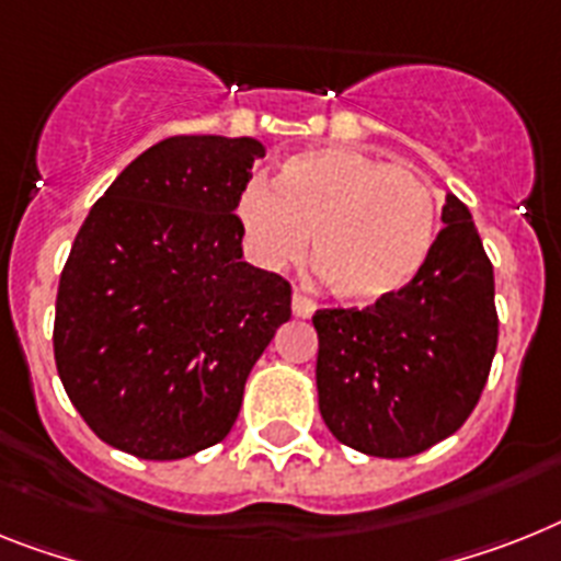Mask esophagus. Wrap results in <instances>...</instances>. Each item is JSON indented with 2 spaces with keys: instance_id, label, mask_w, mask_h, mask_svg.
<instances>
[{
  "instance_id": "esophagus-1",
  "label": "esophagus",
  "mask_w": 561,
  "mask_h": 561,
  "mask_svg": "<svg viewBox=\"0 0 561 561\" xmlns=\"http://www.w3.org/2000/svg\"><path fill=\"white\" fill-rule=\"evenodd\" d=\"M291 312L298 314V318H312L314 312V300L307 298L304 291L295 289V295H291Z\"/></svg>"
}]
</instances>
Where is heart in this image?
<instances>
[{"label": "heart", "instance_id": "obj_1", "mask_svg": "<svg viewBox=\"0 0 561 561\" xmlns=\"http://www.w3.org/2000/svg\"><path fill=\"white\" fill-rule=\"evenodd\" d=\"M247 252L266 270L312 261L337 298L375 304L415 280L438 229L424 174L353 146L309 148L252 183L234 206Z\"/></svg>", "mask_w": 561, "mask_h": 561}]
</instances>
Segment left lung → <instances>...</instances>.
<instances>
[{
  "label": "left lung",
  "instance_id": "obj_1",
  "mask_svg": "<svg viewBox=\"0 0 561 561\" xmlns=\"http://www.w3.org/2000/svg\"><path fill=\"white\" fill-rule=\"evenodd\" d=\"M424 270L367 309H318V407L332 436L407 458L453 436L479 404L499 344L493 263L447 194Z\"/></svg>",
  "mask_w": 561,
  "mask_h": 561
}]
</instances>
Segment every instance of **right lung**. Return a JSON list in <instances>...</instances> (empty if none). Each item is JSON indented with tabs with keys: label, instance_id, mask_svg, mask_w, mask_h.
<instances>
[{
	"label": "right lung",
	"instance_id": "right-lung-1",
	"mask_svg": "<svg viewBox=\"0 0 561 561\" xmlns=\"http://www.w3.org/2000/svg\"><path fill=\"white\" fill-rule=\"evenodd\" d=\"M252 137L183 134L142 151L91 206L59 275L54 358L105 444L174 461L229 436L291 286L243 261Z\"/></svg>",
	"mask_w": 561,
	"mask_h": 561
}]
</instances>
